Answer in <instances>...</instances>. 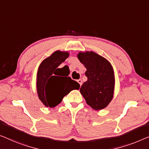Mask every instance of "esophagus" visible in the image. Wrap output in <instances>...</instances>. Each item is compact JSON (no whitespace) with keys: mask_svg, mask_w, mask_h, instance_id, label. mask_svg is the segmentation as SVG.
<instances>
[{"mask_svg":"<svg viewBox=\"0 0 149 149\" xmlns=\"http://www.w3.org/2000/svg\"><path fill=\"white\" fill-rule=\"evenodd\" d=\"M77 82H78L79 83V85H80V86L82 85V80L81 79H78V80H77Z\"/></svg>","mask_w":149,"mask_h":149,"instance_id":"obj_1","label":"esophagus"}]
</instances>
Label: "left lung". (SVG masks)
<instances>
[{
  "mask_svg": "<svg viewBox=\"0 0 149 149\" xmlns=\"http://www.w3.org/2000/svg\"><path fill=\"white\" fill-rule=\"evenodd\" d=\"M77 58L86 68L88 80L79 91L91 108L96 110L105 108L114 96V70L107 59L94 52H79Z\"/></svg>",
  "mask_w": 149,
  "mask_h": 149,
  "instance_id": "1",
  "label": "left lung"
}]
</instances>
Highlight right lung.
Segmentation results:
<instances>
[{
    "label": "right lung",
    "instance_id": "obj_1",
    "mask_svg": "<svg viewBox=\"0 0 149 149\" xmlns=\"http://www.w3.org/2000/svg\"><path fill=\"white\" fill-rule=\"evenodd\" d=\"M68 52L56 51L41 62L37 74L39 98L46 107L53 108L61 102L63 97L80 87L68 75L63 77L59 65L69 57Z\"/></svg>",
    "mask_w": 149,
    "mask_h": 149
}]
</instances>
